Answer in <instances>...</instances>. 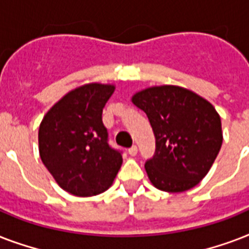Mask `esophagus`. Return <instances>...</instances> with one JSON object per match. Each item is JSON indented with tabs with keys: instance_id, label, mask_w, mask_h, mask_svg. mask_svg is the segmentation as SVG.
<instances>
[{
	"instance_id": "esophagus-1",
	"label": "esophagus",
	"mask_w": 249,
	"mask_h": 249,
	"mask_svg": "<svg viewBox=\"0 0 249 249\" xmlns=\"http://www.w3.org/2000/svg\"><path fill=\"white\" fill-rule=\"evenodd\" d=\"M128 152H129V155H130V156H136L137 152H138V147H137L136 144H134V146H132V147L129 148Z\"/></svg>"
}]
</instances>
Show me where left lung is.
<instances>
[{
  "label": "left lung",
  "instance_id": "left-lung-1",
  "mask_svg": "<svg viewBox=\"0 0 249 249\" xmlns=\"http://www.w3.org/2000/svg\"><path fill=\"white\" fill-rule=\"evenodd\" d=\"M155 136V154L144 164L156 189L182 193L208 173L222 144L221 119L208 101L179 86L148 88L133 97Z\"/></svg>",
  "mask_w": 249,
  "mask_h": 249
}]
</instances>
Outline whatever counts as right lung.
Listing matches in <instances>:
<instances>
[{"instance_id": "obj_1", "label": "right lung", "mask_w": 249, "mask_h": 249, "mask_svg": "<svg viewBox=\"0 0 249 249\" xmlns=\"http://www.w3.org/2000/svg\"><path fill=\"white\" fill-rule=\"evenodd\" d=\"M115 86L89 84L66 94L38 129L41 160L58 185L76 196H93L112 185L123 151L109 146L102 121Z\"/></svg>"}]
</instances>
